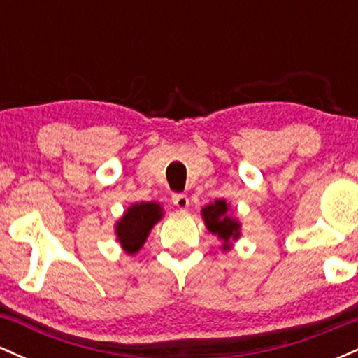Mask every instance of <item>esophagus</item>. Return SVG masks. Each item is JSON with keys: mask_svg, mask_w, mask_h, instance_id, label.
<instances>
[{"mask_svg": "<svg viewBox=\"0 0 358 358\" xmlns=\"http://www.w3.org/2000/svg\"><path fill=\"white\" fill-rule=\"evenodd\" d=\"M171 202H173L180 210H185V208H188V205H190V200H188V196L183 195V193H175V195L171 196Z\"/></svg>", "mask_w": 358, "mask_h": 358, "instance_id": "esophagus-1", "label": "esophagus"}]
</instances>
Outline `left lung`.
<instances>
[{"mask_svg":"<svg viewBox=\"0 0 358 358\" xmlns=\"http://www.w3.org/2000/svg\"><path fill=\"white\" fill-rule=\"evenodd\" d=\"M202 217L208 231L224 242L222 244L224 250L231 249L232 242L241 237L239 220L229 213V205L225 200H215L213 203L205 205L202 208Z\"/></svg>","mask_w":358,"mask_h":358,"instance_id":"8db88e82","label":"left lung"}]
</instances>
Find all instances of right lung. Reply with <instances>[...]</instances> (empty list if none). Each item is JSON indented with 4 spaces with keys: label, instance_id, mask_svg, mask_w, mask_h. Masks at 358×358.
Wrapping results in <instances>:
<instances>
[{
    "label": "right lung",
    "instance_id": "obj_1",
    "mask_svg": "<svg viewBox=\"0 0 358 358\" xmlns=\"http://www.w3.org/2000/svg\"><path fill=\"white\" fill-rule=\"evenodd\" d=\"M163 208L156 202H139L131 205L117 220L116 236L127 254H136L146 242L148 234L162 220Z\"/></svg>",
    "mask_w": 358,
    "mask_h": 358
}]
</instances>
